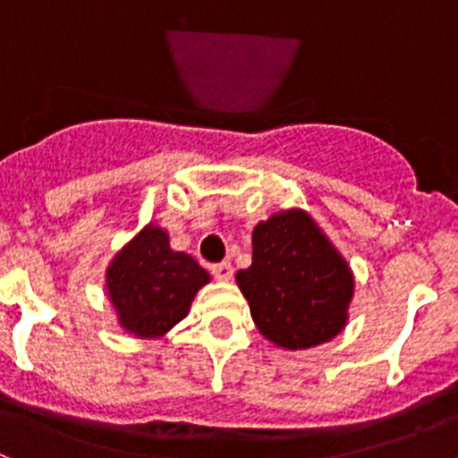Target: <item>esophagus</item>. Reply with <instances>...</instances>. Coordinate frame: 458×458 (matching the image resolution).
I'll list each match as a JSON object with an SVG mask.
<instances>
[{
  "instance_id": "1",
  "label": "esophagus",
  "mask_w": 458,
  "mask_h": 458,
  "mask_svg": "<svg viewBox=\"0 0 458 458\" xmlns=\"http://www.w3.org/2000/svg\"><path fill=\"white\" fill-rule=\"evenodd\" d=\"M210 273H213V277L220 279V282H229V279L233 277V268L229 261H222V264H216L213 268H210Z\"/></svg>"
}]
</instances>
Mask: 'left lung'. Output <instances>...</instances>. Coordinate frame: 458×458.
Listing matches in <instances>:
<instances>
[{
	"mask_svg": "<svg viewBox=\"0 0 458 458\" xmlns=\"http://www.w3.org/2000/svg\"><path fill=\"white\" fill-rule=\"evenodd\" d=\"M254 326L284 351L314 349L349 323L355 277L305 208L291 206L252 232V266L236 273Z\"/></svg>",
	"mask_w": 458,
	"mask_h": 458,
	"instance_id": "8db88e82",
	"label": "left lung"
}]
</instances>
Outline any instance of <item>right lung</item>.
<instances>
[{"instance_id":"right-lung-1","label":"right lung","mask_w":458,"mask_h":458,"mask_svg":"<svg viewBox=\"0 0 458 458\" xmlns=\"http://www.w3.org/2000/svg\"><path fill=\"white\" fill-rule=\"evenodd\" d=\"M210 275L190 254L169 248V233L148 222L114 254L105 270V289L116 323L128 335L157 339L188 317L190 305Z\"/></svg>"}]
</instances>
